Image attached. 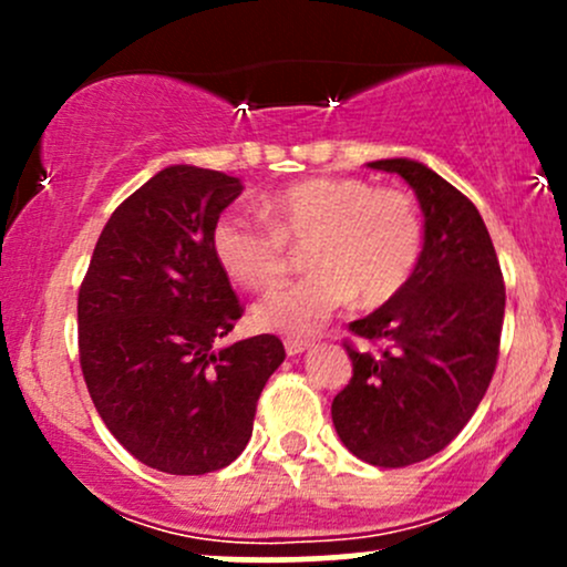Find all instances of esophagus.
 I'll use <instances>...</instances> for the list:
<instances>
[{
  "label": "esophagus",
  "mask_w": 567,
  "mask_h": 567,
  "mask_svg": "<svg viewBox=\"0 0 567 567\" xmlns=\"http://www.w3.org/2000/svg\"><path fill=\"white\" fill-rule=\"evenodd\" d=\"M306 349H311V341H303V338H288V341H285V351H288L290 357L301 354Z\"/></svg>",
  "instance_id": "obj_1"
}]
</instances>
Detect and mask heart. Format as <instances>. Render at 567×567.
<instances>
[{"label":"heart","instance_id":"heart-1","mask_svg":"<svg viewBox=\"0 0 567 567\" xmlns=\"http://www.w3.org/2000/svg\"><path fill=\"white\" fill-rule=\"evenodd\" d=\"M261 216L224 213L213 226L220 269L247 290H275L306 247L309 277L252 309L258 328L311 336L351 298L383 306L405 290L424 250V220L408 192L354 175H315L261 199Z\"/></svg>","mask_w":567,"mask_h":567}]
</instances>
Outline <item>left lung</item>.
Returning <instances> with one entry per match:
<instances>
[{"label":"left lung","instance_id":"left-lung-1","mask_svg":"<svg viewBox=\"0 0 567 567\" xmlns=\"http://www.w3.org/2000/svg\"><path fill=\"white\" fill-rule=\"evenodd\" d=\"M368 167L413 188L424 250L400 296L349 324L381 349L343 343L354 373L330 413L357 458L396 470L440 453L474 415L498 362L506 290L485 220L458 188L415 159Z\"/></svg>","mask_w":567,"mask_h":567}]
</instances>
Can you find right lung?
Here are the masks:
<instances>
[{
    "label": "right lung",
    "mask_w": 567,
    "mask_h": 567,
    "mask_svg": "<svg viewBox=\"0 0 567 567\" xmlns=\"http://www.w3.org/2000/svg\"><path fill=\"white\" fill-rule=\"evenodd\" d=\"M239 194L226 173L165 167L112 213L82 279L84 383L109 432L152 470L229 466L285 360L269 333L213 349L243 317L213 252V226Z\"/></svg>",
    "instance_id": "1"
}]
</instances>
